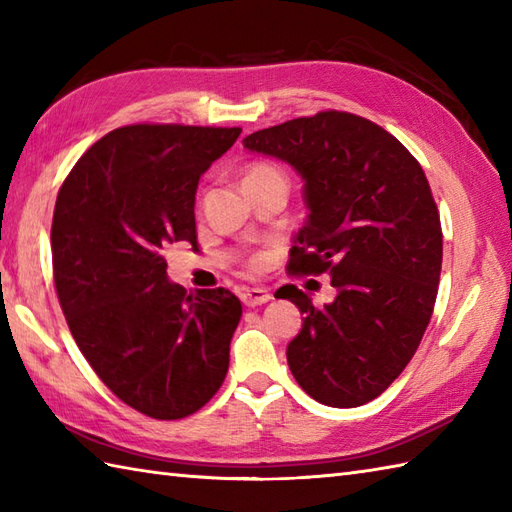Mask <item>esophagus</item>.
I'll return each mask as SVG.
<instances>
[{"mask_svg":"<svg viewBox=\"0 0 512 512\" xmlns=\"http://www.w3.org/2000/svg\"><path fill=\"white\" fill-rule=\"evenodd\" d=\"M239 299H242L244 306L255 308V306H262V303L270 301L273 297H270V292L264 288H244L239 292Z\"/></svg>","mask_w":512,"mask_h":512,"instance_id":"obj_1","label":"esophagus"}]
</instances>
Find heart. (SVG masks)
<instances>
[{"instance_id":"b5f03b06","label":"heart","mask_w":512,"mask_h":512,"mask_svg":"<svg viewBox=\"0 0 512 512\" xmlns=\"http://www.w3.org/2000/svg\"><path fill=\"white\" fill-rule=\"evenodd\" d=\"M266 171H275V167H273V165H266V162H257V165L248 167V171H246V176H244V178L257 176V173H266ZM250 266L257 268V266H259V257H253V259H250Z\"/></svg>"}]
</instances>
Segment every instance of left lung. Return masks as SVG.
Instances as JSON below:
<instances>
[{"instance_id": "1", "label": "left lung", "mask_w": 512, "mask_h": 512, "mask_svg": "<svg viewBox=\"0 0 512 512\" xmlns=\"http://www.w3.org/2000/svg\"><path fill=\"white\" fill-rule=\"evenodd\" d=\"M244 147L290 162L310 209L290 248L292 277L332 275L339 295L303 317L288 343L299 387L328 407H361L394 383L431 321L442 270V226L420 162L387 129L325 110L259 129Z\"/></svg>"}]
</instances>
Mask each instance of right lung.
<instances>
[{
    "label": "right lung",
    "mask_w": 512,
    "mask_h": 512,
    "mask_svg": "<svg viewBox=\"0 0 512 512\" xmlns=\"http://www.w3.org/2000/svg\"><path fill=\"white\" fill-rule=\"evenodd\" d=\"M239 127L138 123L85 151L52 215L54 288L85 361L156 420L200 411L228 372L242 303L167 279L169 244H198L195 189Z\"/></svg>",
    "instance_id": "obj_1"
}]
</instances>
